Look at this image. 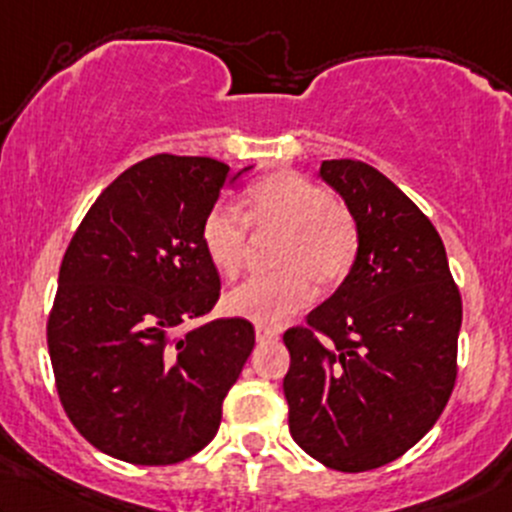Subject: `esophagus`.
Segmentation results:
<instances>
[{"instance_id":"esophagus-1","label":"esophagus","mask_w":512,"mask_h":512,"mask_svg":"<svg viewBox=\"0 0 512 512\" xmlns=\"http://www.w3.org/2000/svg\"><path fill=\"white\" fill-rule=\"evenodd\" d=\"M255 335H257V342H260V345H265V342H274V340H279V330L265 328V325H257Z\"/></svg>"}]
</instances>
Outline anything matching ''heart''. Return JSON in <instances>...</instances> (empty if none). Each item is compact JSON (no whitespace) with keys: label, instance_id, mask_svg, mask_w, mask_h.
<instances>
[{"label":"heart","instance_id":"heart-1","mask_svg":"<svg viewBox=\"0 0 512 512\" xmlns=\"http://www.w3.org/2000/svg\"><path fill=\"white\" fill-rule=\"evenodd\" d=\"M246 221L243 222L242 218ZM250 226L282 233L274 255L279 272L252 277L223 299L230 316L260 325H282L311 301L313 286L333 291L350 277L359 255V226L333 194L299 172H274L243 194V216L216 204L201 221V247L223 279L245 265Z\"/></svg>","mask_w":512,"mask_h":512}]
</instances>
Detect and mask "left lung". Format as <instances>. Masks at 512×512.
I'll list each match as a JSON object with an SVG mask.
<instances>
[{
	"instance_id": "left-lung-1",
	"label": "left lung",
	"mask_w": 512,
	"mask_h": 512,
	"mask_svg": "<svg viewBox=\"0 0 512 512\" xmlns=\"http://www.w3.org/2000/svg\"><path fill=\"white\" fill-rule=\"evenodd\" d=\"M359 226L350 277L284 333L289 432L335 471L379 469L437 423L457 381L462 296L440 233L389 177L323 160Z\"/></svg>"
}]
</instances>
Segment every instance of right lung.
<instances>
[{
	"instance_id": "add662e5",
	"label": "right lung",
	"mask_w": 512,
	"mask_h": 512,
	"mask_svg": "<svg viewBox=\"0 0 512 512\" xmlns=\"http://www.w3.org/2000/svg\"><path fill=\"white\" fill-rule=\"evenodd\" d=\"M228 172L148 157L99 194L65 250L46 328L55 389L84 440L121 462L177 464L209 445L255 347L245 318L179 333L221 296L199 230Z\"/></svg>"
}]
</instances>
